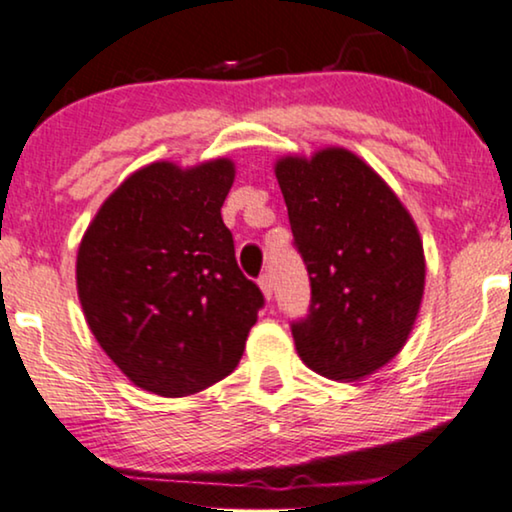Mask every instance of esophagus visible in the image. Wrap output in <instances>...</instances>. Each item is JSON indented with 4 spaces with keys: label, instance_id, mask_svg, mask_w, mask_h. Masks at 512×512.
Here are the masks:
<instances>
[{
    "label": "esophagus",
    "instance_id": "esophagus-1",
    "mask_svg": "<svg viewBox=\"0 0 512 512\" xmlns=\"http://www.w3.org/2000/svg\"><path fill=\"white\" fill-rule=\"evenodd\" d=\"M258 287H261L263 296H265V301H270V298H272V291H275V284H272V277L268 275V272H265V275L258 277Z\"/></svg>",
    "mask_w": 512,
    "mask_h": 512
}]
</instances>
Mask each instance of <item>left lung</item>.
Segmentation results:
<instances>
[{
	"label": "left lung",
	"instance_id": "left-lung-1",
	"mask_svg": "<svg viewBox=\"0 0 512 512\" xmlns=\"http://www.w3.org/2000/svg\"><path fill=\"white\" fill-rule=\"evenodd\" d=\"M275 176L313 287L310 315L291 324L305 367L362 381L407 343L426 289L414 218L355 152L329 145L284 155Z\"/></svg>",
	"mask_w": 512,
	"mask_h": 512
}]
</instances>
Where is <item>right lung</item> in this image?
Segmentation results:
<instances>
[{
    "label": "right lung",
    "mask_w": 512,
    "mask_h": 512,
    "mask_svg": "<svg viewBox=\"0 0 512 512\" xmlns=\"http://www.w3.org/2000/svg\"><path fill=\"white\" fill-rule=\"evenodd\" d=\"M235 162H152L101 204L77 249V296L103 353L138 388L185 397L242 360L263 294L221 207Z\"/></svg>",
    "instance_id": "obj_1"
}]
</instances>
